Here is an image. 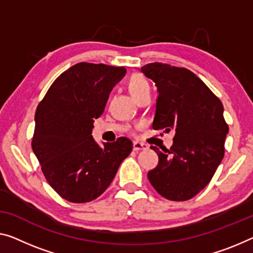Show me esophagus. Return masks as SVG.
<instances>
[{"instance_id": "obj_1", "label": "esophagus", "mask_w": 253, "mask_h": 253, "mask_svg": "<svg viewBox=\"0 0 253 253\" xmlns=\"http://www.w3.org/2000/svg\"><path fill=\"white\" fill-rule=\"evenodd\" d=\"M148 148H149V146L146 145V144H144V143H141V142H134L133 143V149L135 151H137V150H146Z\"/></svg>"}]
</instances>
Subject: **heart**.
I'll return each instance as SVG.
<instances>
[{"instance_id": "b5f03b06", "label": "heart", "mask_w": 253, "mask_h": 253, "mask_svg": "<svg viewBox=\"0 0 253 253\" xmlns=\"http://www.w3.org/2000/svg\"><path fill=\"white\" fill-rule=\"evenodd\" d=\"M128 89L135 99L141 96L142 94L150 92V85L146 78L141 74L131 75L128 81Z\"/></svg>"}]
</instances>
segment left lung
I'll return each mask as SVG.
<instances>
[{
	"label": "left lung",
	"instance_id": "1",
	"mask_svg": "<svg viewBox=\"0 0 253 253\" xmlns=\"http://www.w3.org/2000/svg\"><path fill=\"white\" fill-rule=\"evenodd\" d=\"M141 70L159 92L153 129L175 130L169 150L151 146L159 163L149 180L164 198L186 201L208 185L224 158L228 125L223 103L186 68L153 62Z\"/></svg>",
	"mask_w": 253,
	"mask_h": 253
}]
</instances>
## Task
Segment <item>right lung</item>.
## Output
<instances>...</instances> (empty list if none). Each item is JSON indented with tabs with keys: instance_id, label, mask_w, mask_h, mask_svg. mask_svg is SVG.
<instances>
[{
	"instance_id": "obj_1",
	"label": "right lung",
	"mask_w": 253,
	"mask_h": 253,
	"mask_svg": "<svg viewBox=\"0 0 253 253\" xmlns=\"http://www.w3.org/2000/svg\"><path fill=\"white\" fill-rule=\"evenodd\" d=\"M125 67L79 62L52 83L37 105L32 148L47 183L67 201L85 203L110 185L133 143L119 137L103 148L92 137Z\"/></svg>"
}]
</instances>
